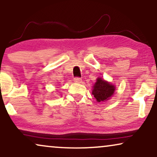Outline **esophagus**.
I'll return each mask as SVG.
<instances>
[{"instance_id": "34e87169", "label": "esophagus", "mask_w": 157, "mask_h": 157, "mask_svg": "<svg viewBox=\"0 0 157 157\" xmlns=\"http://www.w3.org/2000/svg\"><path fill=\"white\" fill-rule=\"evenodd\" d=\"M74 81L75 83H81V81H82V79H81V78H78V77H75Z\"/></svg>"}]
</instances>
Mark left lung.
Here are the masks:
<instances>
[{
	"label": "left lung",
	"mask_w": 157,
	"mask_h": 157,
	"mask_svg": "<svg viewBox=\"0 0 157 157\" xmlns=\"http://www.w3.org/2000/svg\"><path fill=\"white\" fill-rule=\"evenodd\" d=\"M92 94L98 102H104L110 98L115 91V86L112 83L98 78L93 86Z\"/></svg>",
	"instance_id": "1"
}]
</instances>
